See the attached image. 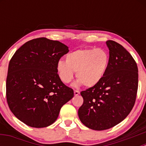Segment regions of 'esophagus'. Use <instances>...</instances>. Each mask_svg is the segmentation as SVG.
<instances>
[{
	"instance_id": "obj_1",
	"label": "esophagus",
	"mask_w": 146,
	"mask_h": 146,
	"mask_svg": "<svg viewBox=\"0 0 146 146\" xmlns=\"http://www.w3.org/2000/svg\"><path fill=\"white\" fill-rule=\"evenodd\" d=\"M80 92L79 91V90H74V95H80Z\"/></svg>"
}]
</instances>
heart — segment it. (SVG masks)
<instances>
[{"instance_id":"obj_1","label":"heart","mask_w":146,"mask_h":146,"mask_svg":"<svg viewBox=\"0 0 146 146\" xmlns=\"http://www.w3.org/2000/svg\"><path fill=\"white\" fill-rule=\"evenodd\" d=\"M109 62V53L104 48H80L68 53L65 62L58 61L56 70L64 83H69L76 72L78 84L92 87L101 81Z\"/></svg>"}]
</instances>
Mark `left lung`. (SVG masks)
<instances>
[{"instance_id":"8db88e82","label":"left lung","mask_w":146,"mask_h":146,"mask_svg":"<svg viewBox=\"0 0 146 146\" xmlns=\"http://www.w3.org/2000/svg\"><path fill=\"white\" fill-rule=\"evenodd\" d=\"M110 62L101 81L80 93L84 102L78 110L80 121L95 130L115 126L130 113L137 98L138 68L122 45L107 40Z\"/></svg>"}]
</instances>
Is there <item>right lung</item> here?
I'll return each instance as SVG.
<instances>
[{
    "mask_svg": "<svg viewBox=\"0 0 146 146\" xmlns=\"http://www.w3.org/2000/svg\"><path fill=\"white\" fill-rule=\"evenodd\" d=\"M67 46L38 38L27 42L10 60L6 80L9 109L19 120L33 128L56 121L62 106L74 96L61 81L56 66Z\"/></svg>",
    "mask_w": 146,
    "mask_h": 146,
    "instance_id": "obj_1",
    "label": "right lung"
}]
</instances>
